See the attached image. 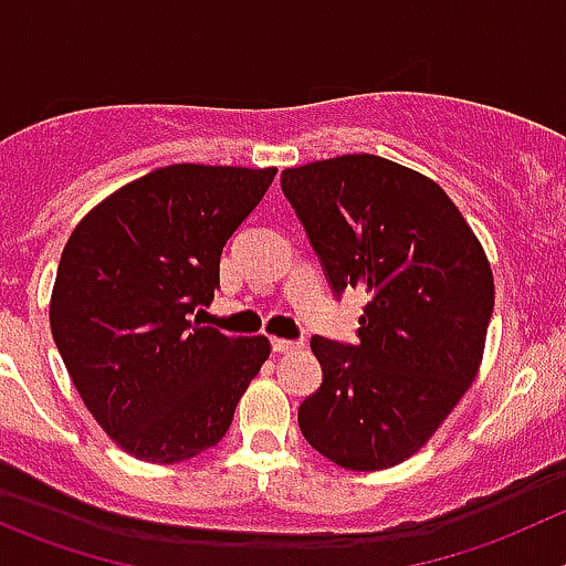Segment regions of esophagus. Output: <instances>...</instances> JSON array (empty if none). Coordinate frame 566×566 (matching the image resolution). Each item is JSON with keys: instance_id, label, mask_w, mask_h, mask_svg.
Segmentation results:
<instances>
[{"instance_id": "obj_1", "label": "esophagus", "mask_w": 566, "mask_h": 566, "mask_svg": "<svg viewBox=\"0 0 566 566\" xmlns=\"http://www.w3.org/2000/svg\"><path fill=\"white\" fill-rule=\"evenodd\" d=\"M272 349L277 355L297 353V349H303V342H289V338H272Z\"/></svg>"}]
</instances>
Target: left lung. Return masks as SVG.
I'll return each mask as SVG.
<instances>
[{
    "label": "left lung",
    "mask_w": 566,
    "mask_h": 566,
    "mask_svg": "<svg viewBox=\"0 0 566 566\" xmlns=\"http://www.w3.org/2000/svg\"><path fill=\"white\" fill-rule=\"evenodd\" d=\"M280 186L333 292L369 294L358 344L311 338L322 386L300 406V430L344 470H389L475 380L494 308L489 258L439 182L395 160H316Z\"/></svg>",
    "instance_id": "1"
}]
</instances>
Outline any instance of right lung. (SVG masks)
I'll return each mask as SVG.
<instances>
[{"instance_id":"1","label":"right lung","mask_w":566,"mask_h":566,"mask_svg":"<svg viewBox=\"0 0 566 566\" xmlns=\"http://www.w3.org/2000/svg\"><path fill=\"white\" fill-rule=\"evenodd\" d=\"M277 169L175 164L91 208L63 247L52 338L74 389L125 453L177 464L219 444L269 338L199 327L222 247Z\"/></svg>"}]
</instances>
